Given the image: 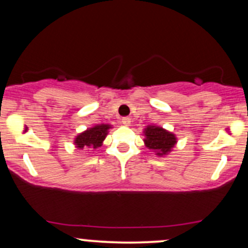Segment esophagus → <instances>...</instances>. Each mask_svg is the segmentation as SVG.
Returning a JSON list of instances; mask_svg holds the SVG:
<instances>
[{"label": "esophagus", "instance_id": "esophagus-1", "mask_svg": "<svg viewBox=\"0 0 248 248\" xmlns=\"http://www.w3.org/2000/svg\"><path fill=\"white\" fill-rule=\"evenodd\" d=\"M130 122H132V121H130L129 118H122L121 119V124H124V126H129Z\"/></svg>", "mask_w": 248, "mask_h": 248}]
</instances>
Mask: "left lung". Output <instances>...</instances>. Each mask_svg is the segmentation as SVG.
<instances>
[{"label":"left lung","instance_id":"1","mask_svg":"<svg viewBox=\"0 0 248 248\" xmlns=\"http://www.w3.org/2000/svg\"><path fill=\"white\" fill-rule=\"evenodd\" d=\"M143 134L146 136L143 140L146 147L160 157L171 152L177 142L175 134L168 132L164 128L158 126H148Z\"/></svg>","mask_w":248,"mask_h":248}]
</instances>
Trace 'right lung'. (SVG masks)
I'll return each instance as SVG.
<instances>
[{
  "label": "right lung",
  "mask_w": 248,
  "mask_h": 248,
  "mask_svg": "<svg viewBox=\"0 0 248 248\" xmlns=\"http://www.w3.org/2000/svg\"><path fill=\"white\" fill-rule=\"evenodd\" d=\"M110 124H96V126L88 128L80 134L77 135L75 139V144L78 149H96V148L102 146V142L106 139L108 129Z\"/></svg>",
  "instance_id": "add662e5"
}]
</instances>
